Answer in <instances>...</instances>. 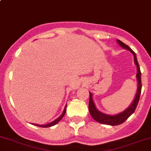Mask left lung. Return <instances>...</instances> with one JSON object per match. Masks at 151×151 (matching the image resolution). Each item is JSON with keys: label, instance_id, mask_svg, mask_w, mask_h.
<instances>
[{"label": "left lung", "instance_id": "1", "mask_svg": "<svg viewBox=\"0 0 151 151\" xmlns=\"http://www.w3.org/2000/svg\"><path fill=\"white\" fill-rule=\"evenodd\" d=\"M116 41H117V43H119V45L121 47H122L125 49H128V50L130 51V52L133 54V55H134V63L137 65V73L136 77H137V82H138V86H137V93H136L135 98H134V101H133V102L131 103V105H130L127 109H125V111L116 115L106 114H103L102 112H100L99 111H98L97 108H96V105H95L94 102H93V98H92V93H91V92H89V96H90V97H89L88 109L89 112H90V114L91 115L92 118H93L94 120H96V122H99V123L109 125H120V124L123 123V122H125L132 114H134L136 108H137V105H138L142 90L141 71H140L139 65L138 61H137L136 53L129 47V46H127V45L125 44L124 43H122L121 40H116Z\"/></svg>", "mask_w": 151, "mask_h": 151}]
</instances>
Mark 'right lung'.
<instances>
[{
  "label": "right lung",
  "mask_w": 151,
  "mask_h": 151,
  "mask_svg": "<svg viewBox=\"0 0 151 151\" xmlns=\"http://www.w3.org/2000/svg\"><path fill=\"white\" fill-rule=\"evenodd\" d=\"M66 106L67 105H65V108H64V110H63V112L62 114H61L60 116L58 118V119H56L55 120H54L53 122H50V123L46 124V125H38V124H35V123H32V124H33L34 125H37V126H38V127H41V128H48V127H52V126H53V125H56V124H58V122H59L62 119V118L63 117V116L65 115V111H66Z\"/></svg>",
  "instance_id": "obj_1"
}]
</instances>
